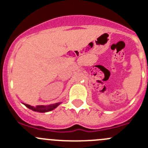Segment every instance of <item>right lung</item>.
I'll list each match as a JSON object with an SVG mask.
<instances>
[{"label":"right lung","mask_w":148,"mask_h":148,"mask_svg":"<svg viewBox=\"0 0 148 148\" xmlns=\"http://www.w3.org/2000/svg\"><path fill=\"white\" fill-rule=\"evenodd\" d=\"M61 103H56V104H51V105L49 106H44V105H39V106H36V107H34V106H31L29 104H24L26 107H27L28 108L31 109L33 111H35V112H49V111H51L53 110V109L56 108L57 106H59Z\"/></svg>","instance_id":"right-lung-1"}]
</instances>
